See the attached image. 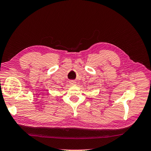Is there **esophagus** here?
Here are the masks:
<instances>
[{
	"label": "esophagus",
	"mask_w": 151,
	"mask_h": 151,
	"mask_svg": "<svg viewBox=\"0 0 151 151\" xmlns=\"http://www.w3.org/2000/svg\"><path fill=\"white\" fill-rule=\"evenodd\" d=\"M69 83H70V85H72V86L76 85V84L75 81H74V80H70V81H69Z\"/></svg>",
	"instance_id": "obj_1"
}]
</instances>
